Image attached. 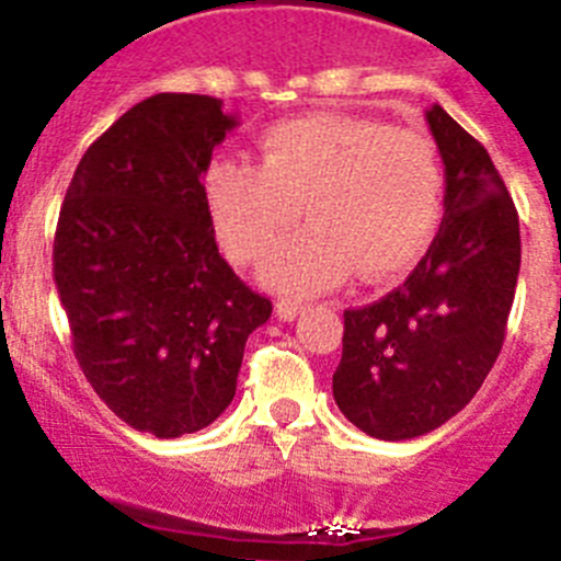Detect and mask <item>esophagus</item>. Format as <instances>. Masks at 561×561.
Segmentation results:
<instances>
[{"label":"esophagus","mask_w":561,"mask_h":561,"mask_svg":"<svg viewBox=\"0 0 561 561\" xmlns=\"http://www.w3.org/2000/svg\"><path fill=\"white\" fill-rule=\"evenodd\" d=\"M298 312H305V305L296 301V298H279V301H276V318H279V321H293Z\"/></svg>","instance_id":"1"}]
</instances>
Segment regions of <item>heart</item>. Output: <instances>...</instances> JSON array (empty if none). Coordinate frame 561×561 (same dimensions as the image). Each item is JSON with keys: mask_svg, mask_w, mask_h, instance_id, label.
<instances>
[{"mask_svg": "<svg viewBox=\"0 0 561 561\" xmlns=\"http://www.w3.org/2000/svg\"><path fill=\"white\" fill-rule=\"evenodd\" d=\"M443 162L432 135L379 118L312 113L263 135V165L218 157L204 198L234 263H260L307 209L310 227L282 240L263 279L321 293L357 271L387 279L410 268L443 216Z\"/></svg>", "mask_w": 561, "mask_h": 561, "instance_id": "obj_1", "label": "heart"}]
</instances>
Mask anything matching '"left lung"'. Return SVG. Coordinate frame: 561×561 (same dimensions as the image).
Wrapping results in <instances>:
<instances>
[{
    "label": "left lung",
    "instance_id": "left-lung-1",
    "mask_svg": "<svg viewBox=\"0 0 561 561\" xmlns=\"http://www.w3.org/2000/svg\"><path fill=\"white\" fill-rule=\"evenodd\" d=\"M426 122L446 165L443 224L404 285L343 312L340 412L376 439L451 421L504 345L520 274L517 209L484 146L439 104Z\"/></svg>",
    "mask_w": 561,
    "mask_h": 561
}]
</instances>
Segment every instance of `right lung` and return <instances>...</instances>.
Returning <instances> with one entry per match:
<instances>
[{
  "label": "right lung",
  "mask_w": 561,
  "mask_h": 561,
  "mask_svg": "<svg viewBox=\"0 0 561 561\" xmlns=\"http://www.w3.org/2000/svg\"><path fill=\"white\" fill-rule=\"evenodd\" d=\"M238 127L221 99L154 93L88 146L55 232V285L99 399L171 439L234 399L249 334L271 318L218 254L204 182Z\"/></svg>",
  "instance_id": "right-lung-1"
}]
</instances>
